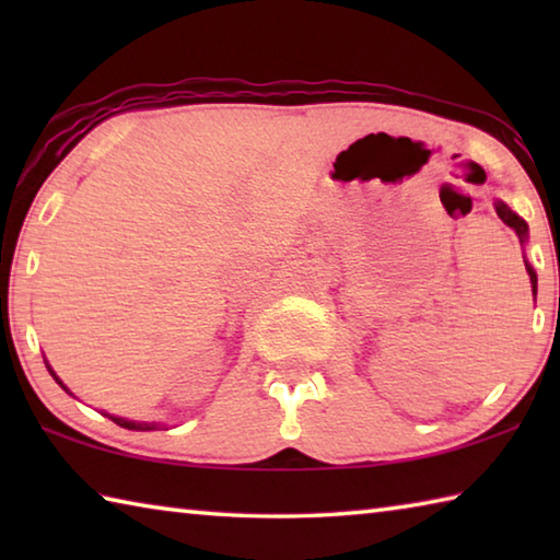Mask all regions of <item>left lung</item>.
Segmentation results:
<instances>
[{
    "label": "left lung",
    "mask_w": 560,
    "mask_h": 560,
    "mask_svg": "<svg viewBox=\"0 0 560 560\" xmlns=\"http://www.w3.org/2000/svg\"><path fill=\"white\" fill-rule=\"evenodd\" d=\"M494 207H497V214H499V220L504 222L506 226H511V230L516 232V236H518V242H521V246L526 244V240H528V224L521 220V217L516 214V212H511L509 207L501 202V200H497L494 202ZM526 271H528V277H530V291H534V296H536V283H538V279H536V271H534V267H530V264L526 261Z\"/></svg>",
    "instance_id": "obj_1"
}]
</instances>
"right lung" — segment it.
<instances>
[{"label":"right lung","mask_w":560,"mask_h":560,"mask_svg":"<svg viewBox=\"0 0 560 560\" xmlns=\"http://www.w3.org/2000/svg\"><path fill=\"white\" fill-rule=\"evenodd\" d=\"M44 363H46V360H44ZM46 368H49V373L54 375V381H56V383H59V385L63 387V390L71 395V390H69V387H66V385H63V383L59 381V375H56V373L51 371V365H49V363H46ZM106 417H110V420H113V422H116V424H120V428H126V430H143V432H145V430H158V428H160V424H148V422H132V420H122V417H113V415H106Z\"/></svg>","instance_id":"obj_1"}]
</instances>
